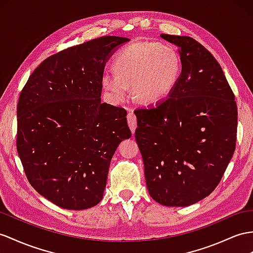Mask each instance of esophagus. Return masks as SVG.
Listing matches in <instances>:
<instances>
[{
	"mask_svg": "<svg viewBox=\"0 0 253 253\" xmlns=\"http://www.w3.org/2000/svg\"><path fill=\"white\" fill-rule=\"evenodd\" d=\"M127 122H128V126L130 128V130L132 133H134L135 128H137V118L133 112H129L127 114Z\"/></svg>",
	"mask_w": 253,
	"mask_h": 253,
	"instance_id": "34e87169",
	"label": "esophagus"
}]
</instances>
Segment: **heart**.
I'll use <instances>...</instances> for the list:
<instances>
[{"label":"heart","mask_w":253,"mask_h":253,"mask_svg":"<svg viewBox=\"0 0 253 253\" xmlns=\"http://www.w3.org/2000/svg\"><path fill=\"white\" fill-rule=\"evenodd\" d=\"M113 69L103 71L102 86L112 98L123 101L129 87L143 105H154L169 95L182 73L179 53L171 46L139 42L123 48L113 60Z\"/></svg>","instance_id":"heart-1"}]
</instances>
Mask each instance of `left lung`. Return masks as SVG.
<instances>
[{
	"label": "left lung",
	"mask_w": 253,
	"mask_h": 253,
	"mask_svg": "<svg viewBox=\"0 0 253 253\" xmlns=\"http://www.w3.org/2000/svg\"><path fill=\"white\" fill-rule=\"evenodd\" d=\"M175 44L182 73L169 97L134 111L147 190L166 206H188L215 190L234 154L237 107L222 68L189 36Z\"/></svg>",
	"instance_id": "left-lung-1"
}]
</instances>
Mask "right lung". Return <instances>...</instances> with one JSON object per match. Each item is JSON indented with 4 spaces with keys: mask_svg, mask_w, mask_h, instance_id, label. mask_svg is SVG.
<instances>
[{
    "mask_svg": "<svg viewBox=\"0 0 253 253\" xmlns=\"http://www.w3.org/2000/svg\"><path fill=\"white\" fill-rule=\"evenodd\" d=\"M129 40L102 36L42 62L19 96L17 151L32 187L65 210L98 204L119 144L131 137L125 109L101 103V76Z\"/></svg>",
    "mask_w": 253,
    "mask_h": 253,
    "instance_id": "add662e5",
    "label": "right lung"
}]
</instances>
